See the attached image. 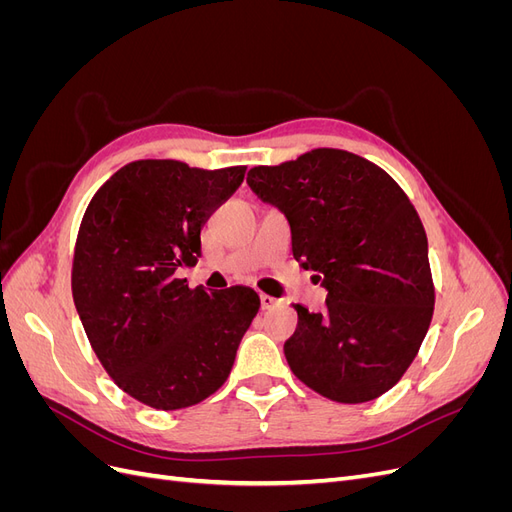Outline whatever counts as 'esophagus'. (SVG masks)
I'll list each match as a JSON object with an SVG mask.
<instances>
[{
	"label": "esophagus",
	"mask_w": 512,
	"mask_h": 512,
	"mask_svg": "<svg viewBox=\"0 0 512 512\" xmlns=\"http://www.w3.org/2000/svg\"><path fill=\"white\" fill-rule=\"evenodd\" d=\"M277 303H280V301L269 297V294H260V305H262V309H273Z\"/></svg>",
	"instance_id": "34e87169"
}]
</instances>
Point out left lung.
Returning a JSON list of instances; mask_svg holds the SVG:
<instances>
[{"mask_svg":"<svg viewBox=\"0 0 512 512\" xmlns=\"http://www.w3.org/2000/svg\"><path fill=\"white\" fill-rule=\"evenodd\" d=\"M247 185L286 215L294 260L329 292L322 314L294 305L299 324L284 344L292 374L339 404L393 389L423 344L436 301L427 235L406 192L342 149L254 166Z\"/></svg>","mask_w":512,"mask_h":512,"instance_id":"obj_1","label":"left lung"}]
</instances>
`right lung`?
Returning <instances> with one entry per match:
<instances>
[{
  "mask_svg": "<svg viewBox=\"0 0 512 512\" xmlns=\"http://www.w3.org/2000/svg\"><path fill=\"white\" fill-rule=\"evenodd\" d=\"M245 166L130 162L91 198L72 260V297L91 348L123 393L179 410L226 382L260 299L247 286L190 288L200 228L241 185Z\"/></svg>",
  "mask_w": 512,
  "mask_h": 512,
  "instance_id": "obj_1",
  "label": "right lung"
}]
</instances>
